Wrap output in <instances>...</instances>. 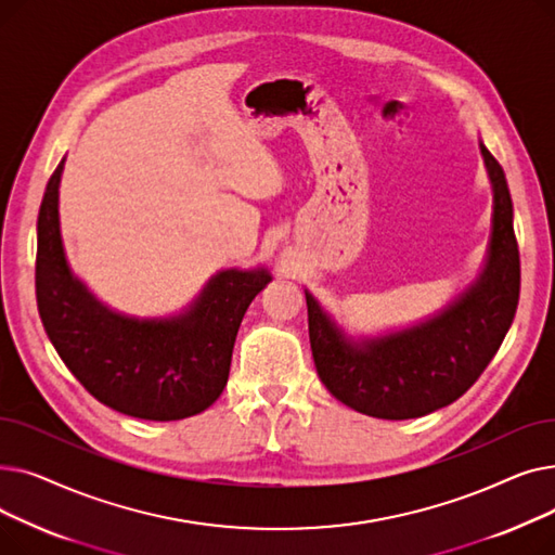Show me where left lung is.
<instances>
[{
	"label": "left lung",
	"instance_id": "8db88e82",
	"mask_svg": "<svg viewBox=\"0 0 555 555\" xmlns=\"http://www.w3.org/2000/svg\"><path fill=\"white\" fill-rule=\"evenodd\" d=\"M492 184V233L479 279L425 322L373 339L346 337L306 289L314 366L351 410L387 421L431 414L468 391L513 324L519 301V249L506 175L479 143Z\"/></svg>",
	"mask_w": 555,
	"mask_h": 555
}]
</instances>
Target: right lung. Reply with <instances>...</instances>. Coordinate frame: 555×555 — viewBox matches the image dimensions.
Wrapping results in <instances>:
<instances>
[{"mask_svg": "<svg viewBox=\"0 0 555 555\" xmlns=\"http://www.w3.org/2000/svg\"><path fill=\"white\" fill-rule=\"evenodd\" d=\"M65 159L47 184L38 216L36 297L44 331L76 380L99 402L143 421H180L211 406L229 377L233 341L266 268L222 270L168 319L126 317L74 276L57 218Z\"/></svg>", "mask_w": 555, "mask_h": 555, "instance_id": "1", "label": "right lung"}]
</instances>
